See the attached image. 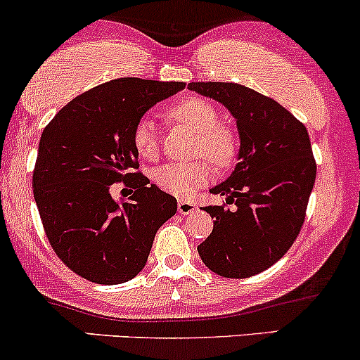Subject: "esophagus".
Segmentation results:
<instances>
[{
    "label": "esophagus",
    "instance_id": "esophagus-1",
    "mask_svg": "<svg viewBox=\"0 0 360 360\" xmlns=\"http://www.w3.org/2000/svg\"><path fill=\"white\" fill-rule=\"evenodd\" d=\"M195 209H197L195 202H192V200H180L179 202V212L184 214V216L195 212Z\"/></svg>",
    "mask_w": 360,
    "mask_h": 360
}]
</instances>
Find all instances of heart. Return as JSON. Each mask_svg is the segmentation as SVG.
Wrapping results in <instances>:
<instances>
[{
    "instance_id": "b5f03b06",
    "label": "heart",
    "mask_w": 360,
    "mask_h": 360,
    "mask_svg": "<svg viewBox=\"0 0 360 360\" xmlns=\"http://www.w3.org/2000/svg\"><path fill=\"white\" fill-rule=\"evenodd\" d=\"M168 119L188 127L199 137L197 155L211 158L214 163L224 167L236 155V137L228 127L219 124L217 108L207 100L185 98L168 108ZM132 143L143 158H156L160 151L158 129L155 120L141 119L132 132ZM212 168L207 161H191V163H167L155 169L156 185L161 191L172 193L179 199L191 197L200 185L211 179Z\"/></svg>"
}]
</instances>
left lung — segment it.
I'll list each match as a JSON object with an SVG mask.
<instances>
[{
  "label": "left lung",
  "mask_w": 360,
  "mask_h": 360,
  "mask_svg": "<svg viewBox=\"0 0 360 360\" xmlns=\"http://www.w3.org/2000/svg\"><path fill=\"white\" fill-rule=\"evenodd\" d=\"M188 90L223 103L240 136L236 167L211 188L234 209L202 207L216 221L197 252L217 276L252 277L285 255L304 223L316 179L309 134L281 103L243 84L188 83Z\"/></svg>",
  "instance_id": "obj_1"
}]
</instances>
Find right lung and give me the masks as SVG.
Here are the masks:
<instances>
[{
  "mask_svg": "<svg viewBox=\"0 0 360 360\" xmlns=\"http://www.w3.org/2000/svg\"><path fill=\"white\" fill-rule=\"evenodd\" d=\"M184 88L112 79L72 98L44 129L34 199L51 246L78 276L105 285L131 281L146 265L160 226L175 216V197L134 172L132 132L153 105ZM117 181L135 188L129 201L111 197Z\"/></svg>",
  "mask_w": 360,
  "mask_h": 360,
  "instance_id": "1",
  "label": "right lung"
}]
</instances>
